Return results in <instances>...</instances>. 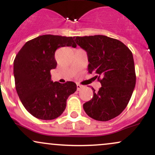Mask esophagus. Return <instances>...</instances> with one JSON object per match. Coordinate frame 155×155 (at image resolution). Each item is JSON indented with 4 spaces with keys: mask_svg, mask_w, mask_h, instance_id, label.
Masks as SVG:
<instances>
[{
    "mask_svg": "<svg viewBox=\"0 0 155 155\" xmlns=\"http://www.w3.org/2000/svg\"><path fill=\"white\" fill-rule=\"evenodd\" d=\"M76 87H77V90H78V91H80V90H81V89L83 88L82 85L79 84H77V85H76Z\"/></svg>",
    "mask_w": 155,
    "mask_h": 155,
    "instance_id": "obj_1",
    "label": "esophagus"
}]
</instances>
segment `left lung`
<instances>
[{
    "mask_svg": "<svg viewBox=\"0 0 155 155\" xmlns=\"http://www.w3.org/2000/svg\"><path fill=\"white\" fill-rule=\"evenodd\" d=\"M76 43L87 53L88 71L101 84L98 92L84 104L89 117L106 122L119 116L128 104L136 86L132 51L117 39L106 35L76 36Z\"/></svg>",
    "mask_w": 155,
    "mask_h": 155,
    "instance_id": "8db88e82",
    "label": "left lung"
}]
</instances>
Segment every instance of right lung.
Wrapping results in <instances>:
<instances>
[{
	"mask_svg": "<svg viewBox=\"0 0 155 155\" xmlns=\"http://www.w3.org/2000/svg\"><path fill=\"white\" fill-rule=\"evenodd\" d=\"M76 47L72 37L43 35L28 41L14 61L15 87L25 109L36 118L51 120L63 114L69 95L76 91L73 81L60 84L51 80L57 67L55 51Z\"/></svg>",
	"mask_w": 155,
	"mask_h": 155,
	"instance_id": "add662e5",
	"label": "right lung"
}]
</instances>
